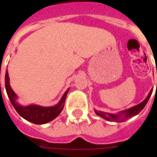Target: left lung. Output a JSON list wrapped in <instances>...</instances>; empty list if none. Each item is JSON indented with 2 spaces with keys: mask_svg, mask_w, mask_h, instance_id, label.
<instances>
[{
  "mask_svg": "<svg viewBox=\"0 0 157 157\" xmlns=\"http://www.w3.org/2000/svg\"><path fill=\"white\" fill-rule=\"evenodd\" d=\"M152 92H150V94L149 96L146 98L142 102H140V104L138 105L135 106V107H133L131 109H128V110H125L124 113V115L123 116V117H120L119 114H117V115H114V114H110V113H106L103 112H96L97 113V114L99 116H101L102 118H105L106 120H109V121H125V120H127L128 118H130L132 116H135L137 115L141 111L142 109L145 108V106L146 105V103L148 102L149 98H150V97L151 95Z\"/></svg>",
  "mask_w": 157,
  "mask_h": 157,
  "instance_id": "1",
  "label": "left lung"
}]
</instances>
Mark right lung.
<instances>
[{"label": "right lung", "mask_w": 157, "mask_h": 157, "mask_svg": "<svg viewBox=\"0 0 157 157\" xmlns=\"http://www.w3.org/2000/svg\"><path fill=\"white\" fill-rule=\"evenodd\" d=\"M5 86L9 99H10V101L12 102L13 107H14V109L17 110V112L18 113L19 115L22 116V118H25L26 120L31 122V123H33V124H46V123L50 122L54 118H56L63 110L64 103H65V98H66V95H67V93L69 92V90H67L65 92V94L62 97L60 102L55 107L44 108V107L35 105L22 107V106H20L16 102L17 96H16L15 92L12 91V89L10 86L8 72L7 71L6 72L5 75Z\"/></svg>", "instance_id": "right-lung-1"}]
</instances>
